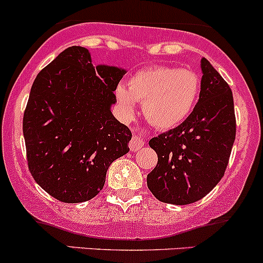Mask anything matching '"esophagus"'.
<instances>
[{
	"label": "esophagus",
	"mask_w": 263,
	"mask_h": 263,
	"mask_svg": "<svg viewBox=\"0 0 263 263\" xmlns=\"http://www.w3.org/2000/svg\"><path fill=\"white\" fill-rule=\"evenodd\" d=\"M144 144H145L144 139L140 136V134L135 132L134 136H132V139H131V141H129V148H131L132 151H137L139 148H141L142 146H144Z\"/></svg>",
	"instance_id": "1"
}]
</instances>
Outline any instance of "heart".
I'll use <instances>...</instances> for the list:
<instances>
[{"label": "heart", "instance_id": "b5f03b06", "mask_svg": "<svg viewBox=\"0 0 263 263\" xmlns=\"http://www.w3.org/2000/svg\"><path fill=\"white\" fill-rule=\"evenodd\" d=\"M201 89L200 76L191 68L154 66L135 73L128 86L119 84L116 97L127 115L136 102L144 103V115L153 126L171 129L193 112Z\"/></svg>", "mask_w": 263, "mask_h": 263}]
</instances>
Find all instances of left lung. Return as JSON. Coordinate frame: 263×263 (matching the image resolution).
I'll return each instance as SVG.
<instances>
[{"mask_svg":"<svg viewBox=\"0 0 263 263\" xmlns=\"http://www.w3.org/2000/svg\"><path fill=\"white\" fill-rule=\"evenodd\" d=\"M201 91L191 116L148 141L158 164L147 187L159 201L188 205L205 197L225 173L235 140L233 92L206 58L201 60Z\"/></svg>","mask_w":263,"mask_h":263,"instance_id":"obj_1","label":"left lung"}]
</instances>
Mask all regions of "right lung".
I'll return each mask as SVG.
<instances>
[{
	"label": "right lung",
	"mask_w": 263,
	"mask_h": 263,
	"mask_svg": "<svg viewBox=\"0 0 263 263\" xmlns=\"http://www.w3.org/2000/svg\"><path fill=\"white\" fill-rule=\"evenodd\" d=\"M127 71L91 62L68 47L36 75L24 112L28 165L35 182L66 203L91 200L110 164L129 151L132 134L110 112Z\"/></svg>",
	"instance_id": "obj_1"
}]
</instances>
